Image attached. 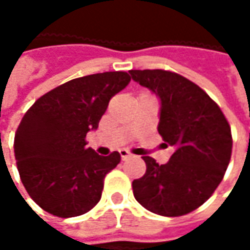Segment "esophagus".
I'll return each mask as SVG.
<instances>
[{
  "instance_id": "1",
  "label": "esophagus",
  "mask_w": 250,
  "mask_h": 250,
  "mask_svg": "<svg viewBox=\"0 0 250 250\" xmlns=\"http://www.w3.org/2000/svg\"><path fill=\"white\" fill-rule=\"evenodd\" d=\"M120 154H121V159H122V160L129 159L130 156H132V154H130L128 150H120Z\"/></svg>"
}]
</instances>
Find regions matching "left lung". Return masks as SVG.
Masks as SVG:
<instances>
[{"label":"left lung","instance_id":"1","mask_svg":"<svg viewBox=\"0 0 250 250\" xmlns=\"http://www.w3.org/2000/svg\"><path fill=\"white\" fill-rule=\"evenodd\" d=\"M135 82L161 101L159 133L174 154L167 164L143 157L146 172L132 182L133 196L151 213L179 217L200 207L223 181L232 153L231 126L196 83L164 69H132Z\"/></svg>","mask_w":250,"mask_h":250}]
</instances>
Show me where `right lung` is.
<instances>
[{
	"label": "right lung",
	"mask_w": 250,
	"mask_h": 250,
	"mask_svg": "<svg viewBox=\"0 0 250 250\" xmlns=\"http://www.w3.org/2000/svg\"><path fill=\"white\" fill-rule=\"evenodd\" d=\"M129 82V73L121 71L76 78L26 111L15 133V160L29 196L47 213L82 216L100 202L104 178L121 156H99L86 147V135Z\"/></svg>",
	"instance_id": "1"
}]
</instances>
